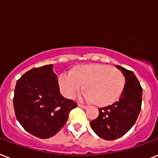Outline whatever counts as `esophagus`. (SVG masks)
I'll return each mask as SVG.
<instances>
[{"label":"esophagus","instance_id":"esophagus-1","mask_svg":"<svg viewBox=\"0 0 158 158\" xmlns=\"http://www.w3.org/2000/svg\"><path fill=\"white\" fill-rule=\"evenodd\" d=\"M78 106H79L80 108H82V109H86V108H87V106H85V105H81V104H78Z\"/></svg>","mask_w":158,"mask_h":158}]
</instances>
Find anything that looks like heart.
Masks as SVG:
<instances>
[{
    "mask_svg": "<svg viewBox=\"0 0 158 158\" xmlns=\"http://www.w3.org/2000/svg\"><path fill=\"white\" fill-rule=\"evenodd\" d=\"M62 93L73 98L85 85L87 91L84 97L89 101H96L99 106H107L119 98L125 85L123 73L116 68L103 64L79 66L74 73L65 72L58 78Z\"/></svg>",
    "mask_w": 158,
    "mask_h": 158,
    "instance_id": "obj_1",
    "label": "heart"
}]
</instances>
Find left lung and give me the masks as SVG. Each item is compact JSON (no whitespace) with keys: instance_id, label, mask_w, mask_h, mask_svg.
<instances>
[{"instance_id":"8db88e82","label":"left lung","mask_w":158,"mask_h":158,"mask_svg":"<svg viewBox=\"0 0 158 158\" xmlns=\"http://www.w3.org/2000/svg\"><path fill=\"white\" fill-rule=\"evenodd\" d=\"M125 78V85L118 101L99 109V116L90 121V127L100 138L114 140L129 131L141 110L142 89L133 72L115 65Z\"/></svg>"}]
</instances>
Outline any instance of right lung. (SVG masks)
I'll return each instance as SVG.
<instances>
[{
    "label": "right lung",
    "instance_id": "1",
    "mask_svg": "<svg viewBox=\"0 0 158 158\" xmlns=\"http://www.w3.org/2000/svg\"><path fill=\"white\" fill-rule=\"evenodd\" d=\"M53 65L32 68L17 81L14 109L17 120L40 139L53 136L65 125L77 104L61 95Z\"/></svg>",
    "mask_w": 158,
    "mask_h": 158
}]
</instances>
